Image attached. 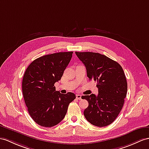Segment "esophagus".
<instances>
[{
  "label": "esophagus",
  "instance_id": "1",
  "mask_svg": "<svg viewBox=\"0 0 149 149\" xmlns=\"http://www.w3.org/2000/svg\"><path fill=\"white\" fill-rule=\"evenodd\" d=\"M76 97H77V99L78 100H81V95H79V94H78V95H76Z\"/></svg>",
  "mask_w": 149,
  "mask_h": 149
}]
</instances>
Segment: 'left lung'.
<instances>
[{
    "label": "left lung",
    "mask_w": 149,
    "mask_h": 149,
    "mask_svg": "<svg viewBox=\"0 0 149 149\" xmlns=\"http://www.w3.org/2000/svg\"><path fill=\"white\" fill-rule=\"evenodd\" d=\"M84 64L89 80L97 82L95 94L82 96L88 102L84 111L86 120L92 125L104 127L113 122L122 109L127 93V81L121 65L99 53L75 52Z\"/></svg>",
    "instance_id": "left-lung-1"
}]
</instances>
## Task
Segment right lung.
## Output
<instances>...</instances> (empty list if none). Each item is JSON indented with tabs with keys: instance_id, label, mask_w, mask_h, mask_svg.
<instances>
[{
	"instance_id": "right-lung-1",
	"label": "right lung",
	"mask_w": 149,
	"mask_h": 149,
	"mask_svg": "<svg viewBox=\"0 0 149 149\" xmlns=\"http://www.w3.org/2000/svg\"><path fill=\"white\" fill-rule=\"evenodd\" d=\"M73 52L54 53L34 60L25 71L22 90L31 118L38 125L52 127L63 120L69 104L76 95L56 91L54 83L60 80Z\"/></svg>"
}]
</instances>
